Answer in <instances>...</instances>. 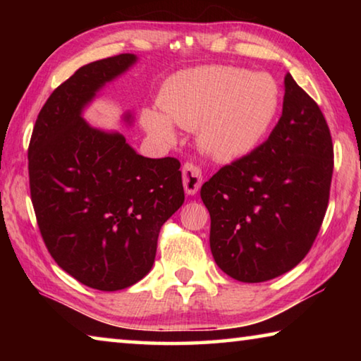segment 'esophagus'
Here are the masks:
<instances>
[{
	"instance_id": "34e87169",
	"label": "esophagus",
	"mask_w": 361,
	"mask_h": 361,
	"mask_svg": "<svg viewBox=\"0 0 361 361\" xmlns=\"http://www.w3.org/2000/svg\"><path fill=\"white\" fill-rule=\"evenodd\" d=\"M183 186L186 194L194 195L202 186V170L192 162H186L183 166Z\"/></svg>"
}]
</instances>
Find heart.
<instances>
[{
    "label": "heart",
    "instance_id": "obj_1",
    "mask_svg": "<svg viewBox=\"0 0 361 361\" xmlns=\"http://www.w3.org/2000/svg\"><path fill=\"white\" fill-rule=\"evenodd\" d=\"M156 109H145V129L166 142L175 138L172 122L197 129L199 145L219 161L252 152L271 129L280 108V87L267 73L237 66H204L180 73L164 85Z\"/></svg>",
    "mask_w": 361,
    "mask_h": 361
}]
</instances>
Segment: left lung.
<instances>
[{
  "instance_id": "1",
  "label": "left lung",
  "mask_w": 361,
  "mask_h": 361,
  "mask_svg": "<svg viewBox=\"0 0 361 361\" xmlns=\"http://www.w3.org/2000/svg\"><path fill=\"white\" fill-rule=\"evenodd\" d=\"M333 157L325 116L288 73L282 116L269 138L200 188L218 267L258 283L299 264L325 218Z\"/></svg>"
}]
</instances>
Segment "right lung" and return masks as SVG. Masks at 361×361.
<instances>
[{
  "instance_id": "add662e5",
  "label": "right lung",
  "mask_w": 361,
  "mask_h": 361,
  "mask_svg": "<svg viewBox=\"0 0 361 361\" xmlns=\"http://www.w3.org/2000/svg\"><path fill=\"white\" fill-rule=\"evenodd\" d=\"M133 54L79 68L49 97L28 146L30 194L47 252L78 282L124 290L151 271L162 224L185 202L180 161L137 154L81 118ZM130 116H126L129 121Z\"/></svg>"
}]
</instances>
